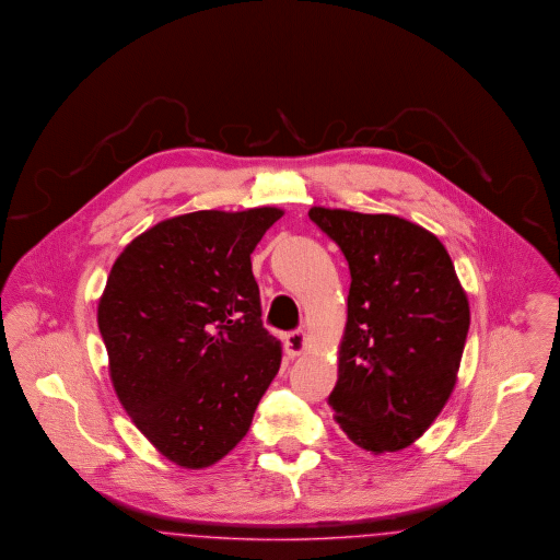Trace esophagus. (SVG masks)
Segmentation results:
<instances>
[{"label": "esophagus", "mask_w": 560, "mask_h": 560, "mask_svg": "<svg viewBox=\"0 0 560 560\" xmlns=\"http://www.w3.org/2000/svg\"><path fill=\"white\" fill-rule=\"evenodd\" d=\"M283 341H285V352L290 359L300 357L306 350V334L304 331H290Z\"/></svg>", "instance_id": "esophagus-1"}]
</instances>
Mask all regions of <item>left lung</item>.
Instances as JSON below:
<instances>
[{
  "mask_svg": "<svg viewBox=\"0 0 560 560\" xmlns=\"http://www.w3.org/2000/svg\"><path fill=\"white\" fill-rule=\"evenodd\" d=\"M350 267L348 320L329 396L357 446L408 447L446 406L469 334V300L450 254L394 214L314 206L308 212Z\"/></svg>",
  "mask_w": 560,
  "mask_h": 560,
  "instance_id": "1",
  "label": "left lung"
}]
</instances>
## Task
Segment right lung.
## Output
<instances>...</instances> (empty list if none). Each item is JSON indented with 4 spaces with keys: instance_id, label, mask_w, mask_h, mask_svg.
I'll list each match as a JSON object with an SVG mask.
<instances>
[{
    "instance_id": "right-lung-1",
    "label": "right lung",
    "mask_w": 560,
    "mask_h": 560,
    "mask_svg": "<svg viewBox=\"0 0 560 560\" xmlns=\"http://www.w3.org/2000/svg\"><path fill=\"white\" fill-rule=\"evenodd\" d=\"M281 208L166 219L116 258L97 304L114 392L135 427L185 469L219 463L281 366L249 254Z\"/></svg>"
}]
</instances>
